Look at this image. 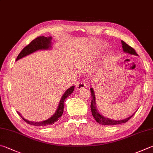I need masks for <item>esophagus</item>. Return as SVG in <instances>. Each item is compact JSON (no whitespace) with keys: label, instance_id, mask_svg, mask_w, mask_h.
<instances>
[{"label":"esophagus","instance_id":"1","mask_svg":"<svg viewBox=\"0 0 153 153\" xmlns=\"http://www.w3.org/2000/svg\"><path fill=\"white\" fill-rule=\"evenodd\" d=\"M85 86H86V84L84 82H79L77 83V84L76 85V88L77 90H82V89H84Z\"/></svg>","mask_w":153,"mask_h":153}]
</instances>
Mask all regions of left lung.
I'll return each instance as SVG.
<instances>
[{"label":"left lung","mask_w":153,"mask_h":153,"mask_svg":"<svg viewBox=\"0 0 153 153\" xmlns=\"http://www.w3.org/2000/svg\"><path fill=\"white\" fill-rule=\"evenodd\" d=\"M122 45H123V51L125 53H127L131 54V55H138V54L136 53L135 50L133 49L131 47L129 46L128 44L124 42L123 41H121ZM91 91V114H92V116L94 118H95L96 121L97 123H99L100 124L102 125H116V124H123L126 123L127 121L130 120V118H131L133 115L134 114H133L132 116H130V117L127 118L126 119H124V120H112V119H110L108 118L105 117V116H102L100 113H99L98 110H97L96 108V98H95V94H94V91L93 88H90Z\"/></svg>","instance_id":"left-lung-1"}]
</instances>
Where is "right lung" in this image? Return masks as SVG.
<instances>
[{"label": "right lung", "mask_w": 153, "mask_h": 153, "mask_svg": "<svg viewBox=\"0 0 153 153\" xmlns=\"http://www.w3.org/2000/svg\"><path fill=\"white\" fill-rule=\"evenodd\" d=\"M51 40L52 37H45L44 36H41V37H38L34 40H33L31 42H30L28 45H27L25 48H24L23 50L20 52V53L16 57V61L21 59L22 57H24L27 56L32 53L35 52L37 50H44V49H49L51 48ZM74 86H71L69 88H68L67 90L65 91V93L63 94L62 96V98L60 100V102L58 105L57 109L56 112L53 115L51 118L46 120H44L42 122H32L26 120L25 118H24L23 116L19 112H17L18 114L21 116V117L23 118L24 121H25L27 123L30 125H34L35 126H49V125L53 124L55 122H57L59 118L62 117V116L63 113V109H64V101L73 92L74 90Z\"/></svg>", "instance_id": "obj_1"}]
</instances>
